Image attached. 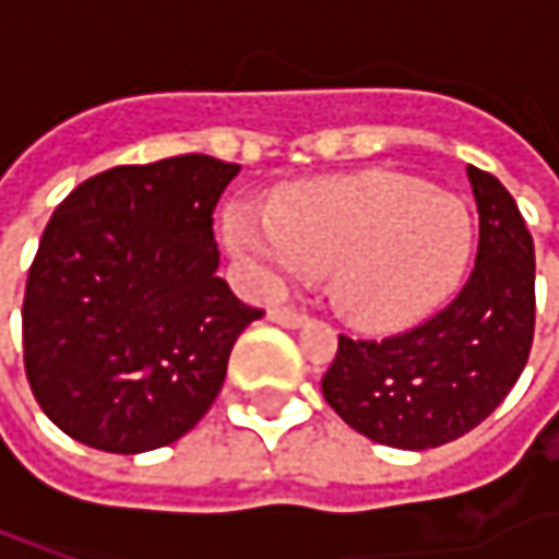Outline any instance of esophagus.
Listing matches in <instances>:
<instances>
[{
    "instance_id": "34e87169",
    "label": "esophagus",
    "mask_w": 559,
    "mask_h": 559,
    "mask_svg": "<svg viewBox=\"0 0 559 559\" xmlns=\"http://www.w3.org/2000/svg\"><path fill=\"white\" fill-rule=\"evenodd\" d=\"M267 317L280 326H289V330H298V326H308V313L295 311V308H270Z\"/></svg>"
}]
</instances>
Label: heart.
I'll use <instances>...</instances> for the list:
<instances>
[{
    "instance_id": "obj_1",
    "label": "heart",
    "mask_w": 559,
    "mask_h": 559,
    "mask_svg": "<svg viewBox=\"0 0 559 559\" xmlns=\"http://www.w3.org/2000/svg\"><path fill=\"white\" fill-rule=\"evenodd\" d=\"M226 248L258 280L330 273L335 308L370 333L414 326L461 286L476 224L463 199L401 174L292 186L270 211L233 202Z\"/></svg>"
}]
</instances>
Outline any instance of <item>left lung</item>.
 I'll return each mask as SVG.
<instances>
[{"label": "left lung", "instance_id": "8db88e82", "mask_svg": "<svg viewBox=\"0 0 559 559\" xmlns=\"http://www.w3.org/2000/svg\"><path fill=\"white\" fill-rule=\"evenodd\" d=\"M479 251L461 295L407 333L338 335L323 397L370 441L426 451L476 429L516 385L535 333V246L513 195L466 167Z\"/></svg>", "mask_w": 559, "mask_h": 559}]
</instances>
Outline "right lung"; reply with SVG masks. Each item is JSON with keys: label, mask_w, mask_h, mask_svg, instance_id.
<instances>
[{"label": "right lung", "mask_w": 559, "mask_h": 559, "mask_svg": "<svg viewBox=\"0 0 559 559\" xmlns=\"http://www.w3.org/2000/svg\"><path fill=\"white\" fill-rule=\"evenodd\" d=\"M239 164L177 155L80 183L55 207L24 292V370L61 432L108 454L183 439L264 311L217 276L211 214Z\"/></svg>", "instance_id": "right-lung-1"}]
</instances>
